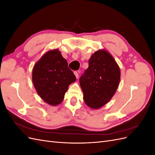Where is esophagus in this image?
I'll return each mask as SVG.
<instances>
[{"label":"esophagus","instance_id":"34e87169","mask_svg":"<svg viewBox=\"0 0 155 155\" xmlns=\"http://www.w3.org/2000/svg\"><path fill=\"white\" fill-rule=\"evenodd\" d=\"M74 73V74H75V76H76V78L78 79V77H79V74H78V72H76V71H75Z\"/></svg>","mask_w":155,"mask_h":155}]
</instances>
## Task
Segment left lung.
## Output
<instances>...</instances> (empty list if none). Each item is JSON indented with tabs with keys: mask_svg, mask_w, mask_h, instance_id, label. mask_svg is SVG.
Wrapping results in <instances>:
<instances>
[{
	"mask_svg": "<svg viewBox=\"0 0 155 155\" xmlns=\"http://www.w3.org/2000/svg\"><path fill=\"white\" fill-rule=\"evenodd\" d=\"M88 67L79 78L85 104L98 109L110 101L118 88L120 70L110 54L99 50L88 61Z\"/></svg>",
	"mask_w": 155,
	"mask_h": 155,
	"instance_id": "obj_1",
	"label": "left lung"
}]
</instances>
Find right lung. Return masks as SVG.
<instances>
[{
    "mask_svg": "<svg viewBox=\"0 0 155 155\" xmlns=\"http://www.w3.org/2000/svg\"><path fill=\"white\" fill-rule=\"evenodd\" d=\"M76 80L67 61L58 49L47 51L33 68L32 81L37 94L52 106L63 101L68 86Z\"/></svg>",
    "mask_w": 155,
    "mask_h": 155,
    "instance_id": "right-lung-1",
    "label": "right lung"
}]
</instances>
